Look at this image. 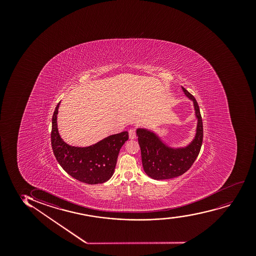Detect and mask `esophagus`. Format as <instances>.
<instances>
[{"label": "esophagus", "instance_id": "34e87169", "mask_svg": "<svg viewBox=\"0 0 256 256\" xmlns=\"http://www.w3.org/2000/svg\"><path fill=\"white\" fill-rule=\"evenodd\" d=\"M129 138L135 139L136 138V130L130 129L129 130Z\"/></svg>", "mask_w": 256, "mask_h": 256}]
</instances>
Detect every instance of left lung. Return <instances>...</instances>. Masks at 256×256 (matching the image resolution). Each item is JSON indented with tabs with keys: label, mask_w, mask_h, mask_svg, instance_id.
Wrapping results in <instances>:
<instances>
[{
	"label": "left lung",
	"mask_w": 256,
	"mask_h": 256,
	"mask_svg": "<svg viewBox=\"0 0 256 256\" xmlns=\"http://www.w3.org/2000/svg\"><path fill=\"white\" fill-rule=\"evenodd\" d=\"M182 90L186 96L193 102L197 120L194 138L187 146L170 147L153 130L145 128L136 129L144 170L153 180H170L181 176L191 168L200 153L203 138L200 108L194 97L182 86Z\"/></svg>",
	"instance_id": "left-lung-1"
}]
</instances>
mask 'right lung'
<instances>
[{"label":"right lung","instance_id":"right-lung-1","mask_svg":"<svg viewBox=\"0 0 256 256\" xmlns=\"http://www.w3.org/2000/svg\"><path fill=\"white\" fill-rule=\"evenodd\" d=\"M60 102L52 118L51 144L54 154L70 176L88 184H102L114 172L121 147L128 140L127 132L105 138L88 147L70 146L63 141L58 132L57 114Z\"/></svg>","mask_w":256,"mask_h":256}]
</instances>
